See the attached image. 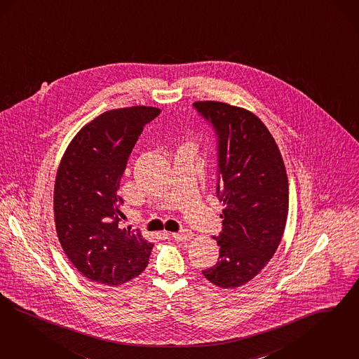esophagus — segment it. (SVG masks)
<instances>
[{
  "instance_id": "obj_1",
  "label": "esophagus",
  "mask_w": 359,
  "mask_h": 359,
  "mask_svg": "<svg viewBox=\"0 0 359 359\" xmlns=\"http://www.w3.org/2000/svg\"><path fill=\"white\" fill-rule=\"evenodd\" d=\"M172 237L174 239H178V241H187V239L193 238V233L190 230H182V231H178V233H173Z\"/></svg>"
}]
</instances>
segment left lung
<instances>
[{"instance_id":"8db88e82","label":"left lung","mask_w":359,"mask_h":359,"mask_svg":"<svg viewBox=\"0 0 359 359\" xmlns=\"http://www.w3.org/2000/svg\"><path fill=\"white\" fill-rule=\"evenodd\" d=\"M193 107L217 135V197L224 202L215 266L202 270L222 289L252 280L271 259L289 212V181L280 151L265 123L243 107L217 101ZM222 186H219V181Z\"/></svg>"}]
</instances>
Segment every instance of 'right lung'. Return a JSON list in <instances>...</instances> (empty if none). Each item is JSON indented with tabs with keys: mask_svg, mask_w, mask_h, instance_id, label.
Masks as SVG:
<instances>
[{
	"mask_svg": "<svg viewBox=\"0 0 359 359\" xmlns=\"http://www.w3.org/2000/svg\"><path fill=\"white\" fill-rule=\"evenodd\" d=\"M158 107L102 113L69 144L54 185V222L64 252L92 282L118 286L138 277L153 243L140 230L122 227L120 181L134 145Z\"/></svg>",
	"mask_w": 359,
	"mask_h": 359,
	"instance_id": "obj_1",
	"label": "right lung"
}]
</instances>
